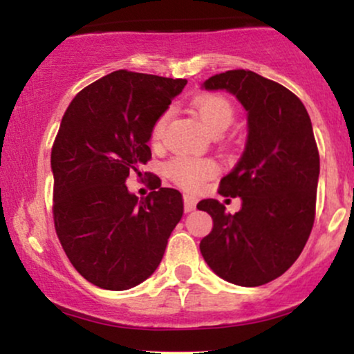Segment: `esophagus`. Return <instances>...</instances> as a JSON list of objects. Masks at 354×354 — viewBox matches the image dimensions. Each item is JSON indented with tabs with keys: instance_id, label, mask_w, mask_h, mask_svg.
<instances>
[{
	"instance_id": "esophagus-1",
	"label": "esophagus",
	"mask_w": 354,
	"mask_h": 354,
	"mask_svg": "<svg viewBox=\"0 0 354 354\" xmlns=\"http://www.w3.org/2000/svg\"><path fill=\"white\" fill-rule=\"evenodd\" d=\"M183 200H185L186 213H191V211L196 208V198L194 196H191V194H185V196H183Z\"/></svg>"
}]
</instances>
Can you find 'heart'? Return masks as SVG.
I'll list each match as a JSON object with an SVG mask.
<instances>
[{"label":"heart","instance_id":"b5f03b06","mask_svg":"<svg viewBox=\"0 0 354 354\" xmlns=\"http://www.w3.org/2000/svg\"><path fill=\"white\" fill-rule=\"evenodd\" d=\"M193 109L196 116L203 121V124L209 129L211 133L225 131L233 121L234 111L228 100L218 95H203L193 101ZM168 120V115H161L153 124L151 141L156 143L160 141L161 133ZM165 171L176 185L186 189H194L206 181L208 178L214 176L218 171V166L214 161L205 160V158H188L176 156L169 160L165 166Z\"/></svg>","mask_w":354,"mask_h":354}]
</instances>
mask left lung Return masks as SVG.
<instances>
[{"label":"left lung","instance_id":"1","mask_svg":"<svg viewBox=\"0 0 354 354\" xmlns=\"http://www.w3.org/2000/svg\"><path fill=\"white\" fill-rule=\"evenodd\" d=\"M201 88L225 89L248 113L245 151L219 183V194L241 198V209L198 203L213 218L201 254L225 281L261 286L298 259L315 223L319 154L310 115L290 89L253 71L219 73Z\"/></svg>","mask_w":354,"mask_h":354}]
</instances>
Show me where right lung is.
<instances>
[{
    "label": "right lung",
    "instance_id": "right-lung-1",
    "mask_svg": "<svg viewBox=\"0 0 354 354\" xmlns=\"http://www.w3.org/2000/svg\"><path fill=\"white\" fill-rule=\"evenodd\" d=\"M186 83L113 71L81 89L61 120L51 149L56 234L75 270L103 290L148 279L183 216L178 189L140 200L126 180L151 158L153 124Z\"/></svg>",
    "mask_w": 354,
    "mask_h": 354
}]
</instances>
